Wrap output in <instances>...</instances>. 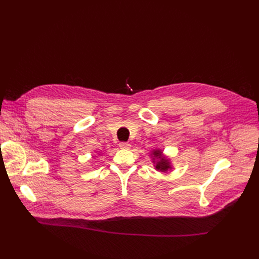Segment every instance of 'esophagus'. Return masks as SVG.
Wrapping results in <instances>:
<instances>
[{"label": "esophagus", "instance_id": "34e87169", "mask_svg": "<svg viewBox=\"0 0 259 259\" xmlns=\"http://www.w3.org/2000/svg\"><path fill=\"white\" fill-rule=\"evenodd\" d=\"M131 145L129 143H119V148L121 149H130Z\"/></svg>", "mask_w": 259, "mask_h": 259}]
</instances>
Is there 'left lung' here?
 I'll return each instance as SVG.
<instances>
[{
    "label": "left lung",
    "mask_w": 259,
    "mask_h": 259,
    "mask_svg": "<svg viewBox=\"0 0 259 259\" xmlns=\"http://www.w3.org/2000/svg\"><path fill=\"white\" fill-rule=\"evenodd\" d=\"M153 154L155 156H158L160 158V160L157 162L155 168L157 170H160V171H167L169 168H170V165H169V161L167 159H165L164 157H161V152L159 150H156L153 152Z\"/></svg>",
    "instance_id": "obj_1"
}]
</instances>
